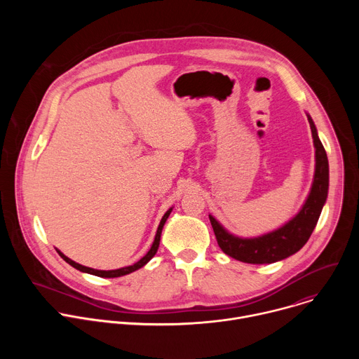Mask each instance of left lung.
<instances>
[{"label": "left lung", "instance_id": "8db88e82", "mask_svg": "<svg viewBox=\"0 0 359 359\" xmlns=\"http://www.w3.org/2000/svg\"><path fill=\"white\" fill-rule=\"evenodd\" d=\"M309 121L316 144V176L309 198L291 222L257 238H238L209 216L219 247L230 257L250 264H271L297 252L313 234L328 194V159L311 118Z\"/></svg>", "mask_w": 359, "mask_h": 359}]
</instances>
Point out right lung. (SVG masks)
Here are the masks:
<instances>
[{
	"instance_id": "1",
	"label": "right lung",
	"mask_w": 359,
	"mask_h": 359,
	"mask_svg": "<svg viewBox=\"0 0 359 359\" xmlns=\"http://www.w3.org/2000/svg\"><path fill=\"white\" fill-rule=\"evenodd\" d=\"M170 212H172V209H169L166 213H165V216L162 217V222H161V224H159V227H158V231H156V237H155V241H153V244H151V247H150V250L147 251V254L144 255V257H142L137 263H135L133 266H129V267H123V269H119V270H111V271H102V270H95V269H89V267H85V266H81V264H78V263H75V262H72L71 259H68L67 255H64L60 250H57L58 251V254L61 255V257L68 263V264H71L74 269H76V270H79V271H82V273H88V274H93V276H97V277H104V278H114V277H121V276H126V274H129V273H133V271H136V270H139L140 267H143L151 257L153 255L156 254V251H158V248H159V243H161V234H162V229H163V226H165V223H166V220H168V217H169V215H170Z\"/></svg>"
}]
</instances>
